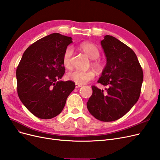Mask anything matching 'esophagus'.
Listing matches in <instances>:
<instances>
[{
    "mask_svg": "<svg viewBox=\"0 0 160 160\" xmlns=\"http://www.w3.org/2000/svg\"><path fill=\"white\" fill-rule=\"evenodd\" d=\"M82 87V85H79V84H75V88L76 89H78V88H79V87Z\"/></svg>",
    "mask_w": 160,
    "mask_h": 160,
    "instance_id": "obj_1",
    "label": "esophagus"
}]
</instances>
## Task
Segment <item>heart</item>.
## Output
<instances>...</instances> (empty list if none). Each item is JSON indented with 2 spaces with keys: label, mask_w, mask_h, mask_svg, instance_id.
<instances>
[{
  "label": "heart",
  "mask_w": 160,
  "mask_h": 160,
  "mask_svg": "<svg viewBox=\"0 0 160 160\" xmlns=\"http://www.w3.org/2000/svg\"><path fill=\"white\" fill-rule=\"evenodd\" d=\"M79 48L81 52L85 53L89 58L93 59L92 65L97 69L100 70L102 68V62L98 58L100 56V51L96 45L90 42H82L79 46ZM72 49L70 47L66 48L62 58L63 65L66 68H69L71 67V58L72 56ZM67 76L69 80L76 82L77 84L83 85L94 79L95 74L92 70H73L69 72Z\"/></svg>",
  "instance_id": "b5f03b06"
}]
</instances>
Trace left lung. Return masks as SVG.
<instances>
[{
  "mask_svg": "<svg viewBox=\"0 0 160 160\" xmlns=\"http://www.w3.org/2000/svg\"><path fill=\"white\" fill-rule=\"evenodd\" d=\"M101 43L107 64L97 82L107 88L103 91L92 86V94L87 107L97 120L111 122L122 117L138 100L144 75L130 48L109 35Z\"/></svg>",
  "mask_w": 160,
  "mask_h": 160,
  "instance_id": "left-lung-1",
  "label": "left lung"
}]
</instances>
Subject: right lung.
<instances>
[{"mask_svg":"<svg viewBox=\"0 0 160 160\" xmlns=\"http://www.w3.org/2000/svg\"><path fill=\"white\" fill-rule=\"evenodd\" d=\"M71 37L53 33L38 40L24 52L16 69L17 92L28 111L41 119L61 113L75 85L58 81L65 73L63 55Z\"/></svg>","mask_w":160,"mask_h":160,"instance_id":"right-lung-1","label":"right lung"}]
</instances>
